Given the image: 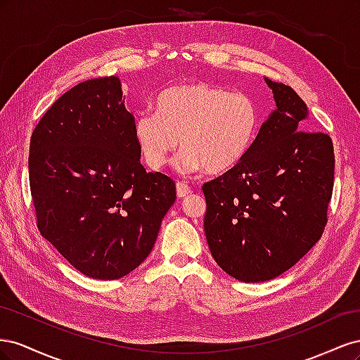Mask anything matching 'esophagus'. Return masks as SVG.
<instances>
[{
    "mask_svg": "<svg viewBox=\"0 0 360 360\" xmlns=\"http://www.w3.org/2000/svg\"><path fill=\"white\" fill-rule=\"evenodd\" d=\"M176 189H177V197H179V198L188 197V195H191V193H192L191 186H188V184H186V183H183V181H177V184H176Z\"/></svg>",
    "mask_w": 360,
    "mask_h": 360,
    "instance_id": "1",
    "label": "esophagus"
}]
</instances>
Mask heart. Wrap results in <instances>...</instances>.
Masks as SVG:
<instances>
[{
    "instance_id": "heart-1",
    "label": "heart",
    "mask_w": 360,
    "mask_h": 360,
    "mask_svg": "<svg viewBox=\"0 0 360 360\" xmlns=\"http://www.w3.org/2000/svg\"><path fill=\"white\" fill-rule=\"evenodd\" d=\"M261 111L252 96L224 86L192 82L160 91L155 112L135 118L134 134L147 165L162 169L179 147L180 168L224 174L236 168L252 148Z\"/></svg>"
}]
</instances>
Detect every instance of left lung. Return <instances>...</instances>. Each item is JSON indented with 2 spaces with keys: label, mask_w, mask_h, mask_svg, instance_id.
<instances>
[{
  "label": "left lung",
  "mask_w": 360,
  "mask_h": 360,
  "mask_svg": "<svg viewBox=\"0 0 360 360\" xmlns=\"http://www.w3.org/2000/svg\"><path fill=\"white\" fill-rule=\"evenodd\" d=\"M266 82L278 110L236 168L202 184L210 252L242 282L274 279L308 254L324 233L333 192L332 138L300 130L307 105L291 86Z\"/></svg>",
  "instance_id": "1"
}]
</instances>
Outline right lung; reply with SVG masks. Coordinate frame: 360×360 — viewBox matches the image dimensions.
Instances as JSON below:
<instances>
[{
	"label": "right lung",
	"instance_id": "add662e5",
	"mask_svg": "<svg viewBox=\"0 0 360 360\" xmlns=\"http://www.w3.org/2000/svg\"><path fill=\"white\" fill-rule=\"evenodd\" d=\"M115 76L81 82L60 96L30 141L36 222L81 274L114 281L155 246L176 181L147 172Z\"/></svg>",
	"mask_w": 360,
	"mask_h": 360
}]
</instances>
